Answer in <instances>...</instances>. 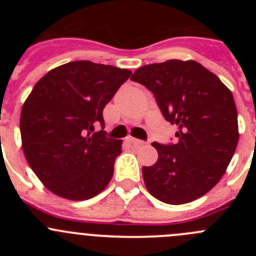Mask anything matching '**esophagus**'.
<instances>
[{
    "instance_id": "obj_1",
    "label": "esophagus",
    "mask_w": 256,
    "mask_h": 256,
    "mask_svg": "<svg viewBox=\"0 0 256 256\" xmlns=\"http://www.w3.org/2000/svg\"><path fill=\"white\" fill-rule=\"evenodd\" d=\"M128 142L131 144L132 146H144V144H146L144 141H141V140H138V138H128Z\"/></svg>"
}]
</instances>
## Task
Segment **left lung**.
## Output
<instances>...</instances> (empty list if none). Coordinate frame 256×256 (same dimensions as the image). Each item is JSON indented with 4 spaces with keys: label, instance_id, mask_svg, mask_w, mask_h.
I'll use <instances>...</instances> for the list:
<instances>
[{
    "label": "left lung",
    "instance_id": "left-lung-1",
    "mask_svg": "<svg viewBox=\"0 0 256 256\" xmlns=\"http://www.w3.org/2000/svg\"><path fill=\"white\" fill-rule=\"evenodd\" d=\"M131 80L146 86L164 118L178 126L176 144H152L158 160L142 168L147 190L167 204L198 200L219 182L238 144L233 94L194 60L147 64Z\"/></svg>",
    "mask_w": 256,
    "mask_h": 256
}]
</instances>
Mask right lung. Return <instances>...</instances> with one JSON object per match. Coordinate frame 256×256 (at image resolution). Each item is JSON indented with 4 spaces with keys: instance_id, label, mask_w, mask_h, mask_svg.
Returning <instances> with one entry per match:
<instances>
[{
    "instance_id": "add662e5",
    "label": "right lung",
    "mask_w": 256,
    "mask_h": 256,
    "mask_svg": "<svg viewBox=\"0 0 256 256\" xmlns=\"http://www.w3.org/2000/svg\"><path fill=\"white\" fill-rule=\"evenodd\" d=\"M131 76L128 69L76 60L37 82L20 112L26 160L54 194L85 200L99 194L114 174L121 140L106 136L102 110Z\"/></svg>"
}]
</instances>
